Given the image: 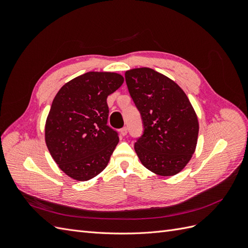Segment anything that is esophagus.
I'll list each match as a JSON object with an SVG mask.
<instances>
[{
  "label": "esophagus",
  "mask_w": 248,
  "mask_h": 248,
  "mask_svg": "<svg viewBox=\"0 0 248 248\" xmlns=\"http://www.w3.org/2000/svg\"><path fill=\"white\" fill-rule=\"evenodd\" d=\"M120 132H121L122 136H126L127 132H128V129H127V127H123V128L120 130Z\"/></svg>",
  "instance_id": "esophagus-1"
}]
</instances>
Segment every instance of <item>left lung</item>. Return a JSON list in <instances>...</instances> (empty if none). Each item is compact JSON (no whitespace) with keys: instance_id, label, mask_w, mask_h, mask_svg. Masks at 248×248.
I'll return each mask as SVG.
<instances>
[{"instance_id":"1","label":"left lung","mask_w":248,"mask_h":248,"mask_svg":"<svg viewBox=\"0 0 248 248\" xmlns=\"http://www.w3.org/2000/svg\"><path fill=\"white\" fill-rule=\"evenodd\" d=\"M125 80L144 128L134 144L140 162L159 176L178 174L198 141V117L188 97L175 81L146 67L126 71Z\"/></svg>"}]
</instances>
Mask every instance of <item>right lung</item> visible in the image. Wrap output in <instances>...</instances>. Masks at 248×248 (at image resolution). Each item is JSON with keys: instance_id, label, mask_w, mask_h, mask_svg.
Listing matches in <instances>:
<instances>
[{"instance_id": "add662e5", "label": "right lung", "mask_w": 248, "mask_h": 248, "mask_svg": "<svg viewBox=\"0 0 248 248\" xmlns=\"http://www.w3.org/2000/svg\"><path fill=\"white\" fill-rule=\"evenodd\" d=\"M115 72H87L65 84L52 100L46 123V142L66 175L78 181L107 168L119 142L108 125V96L122 86Z\"/></svg>"}]
</instances>
